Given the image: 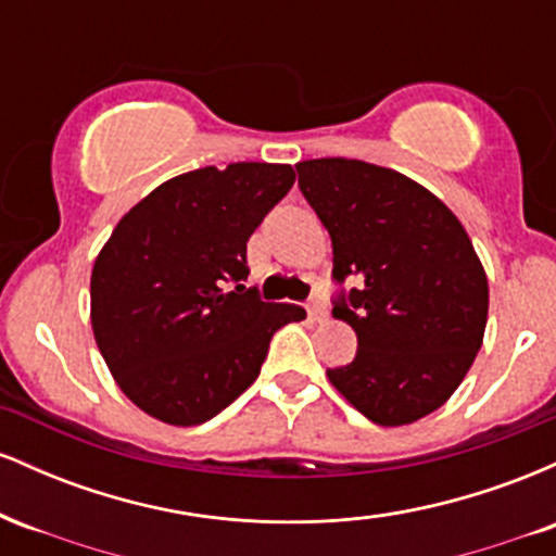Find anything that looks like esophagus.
Segmentation results:
<instances>
[{"label":"esophagus","instance_id":"esophagus-1","mask_svg":"<svg viewBox=\"0 0 556 556\" xmlns=\"http://www.w3.org/2000/svg\"><path fill=\"white\" fill-rule=\"evenodd\" d=\"M308 316L314 318V321H324L327 318V303H324L321 298H314L308 303Z\"/></svg>","mask_w":556,"mask_h":556}]
</instances>
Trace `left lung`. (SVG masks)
Instances as JSON below:
<instances>
[{"instance_id":"1","label":"left lung","mask_w":556,"mask_h":556,"mask_svg":"<svg viewBox=\"0 0 556 556\" xmlns=\"http://www.w3.org/2000/svg\"><path fill=\"white\" fill-rule=\"evenodd\" d=\"M298 188L329 229L340 285L331 314L358 353L327 376L379 426L442 407L473 366L489 282L457 216L400 172L358 159L298 164ZM350 278L353 288L341 285Z\"/></svg>"}]
</instances>
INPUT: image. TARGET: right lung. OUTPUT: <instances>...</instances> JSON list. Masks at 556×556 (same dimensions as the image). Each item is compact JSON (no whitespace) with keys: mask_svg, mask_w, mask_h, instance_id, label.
I'll return each instance as SVG.
<instances>
[{"mask_svg":"<svg viewBox=\"0 0 556 556\" xmlns=\"http://www.w3.org/2000/svg\"><path fill=\"white\" fill-rule=\"evenodd\" d=\"M290 164L203 167L127 212L91 274V324L140 410L172 426L214 418L256 381L274 331L305 318L245 287L248 240L290 193Z\"/></svg>","mask_w":556,"mask_h":556,"instance_id":"obj_1","label":"right lung"}]
</instances>
